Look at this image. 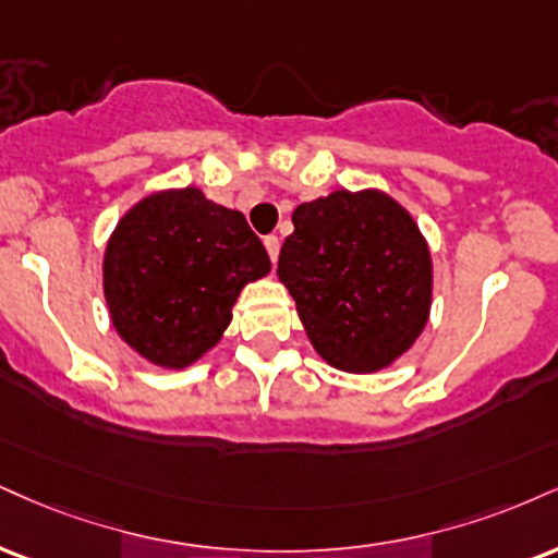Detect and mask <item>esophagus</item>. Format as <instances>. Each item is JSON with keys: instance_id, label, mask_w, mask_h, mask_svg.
<instances>
[{"instance_id": "obj_1", "label": "esophagus", "mask_w": 558, "mask_h": 558, "mask_svg": "<svg viewBox=\"0 0 558 558\" xmlns=\"http://www.w3.org/2000/svg\"><path fill=\"white\" fill-rule=\"evenodd\" d=\"M265 250H267V254H270V259L275 262L278 259V252H280V239L278 236H265Z\"/></svg>"}]
</instances>
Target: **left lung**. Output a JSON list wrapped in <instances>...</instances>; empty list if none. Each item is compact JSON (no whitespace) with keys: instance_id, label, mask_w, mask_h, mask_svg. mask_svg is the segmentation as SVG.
I'll list each match as a JSON object with an SVG mask.
<instances>
[{"instance_id":"1","label":"left lung","mask_w":558,"mask_h":558,"mask_svg":"<svg viewBox=\"0 0 558 558\" xmlns=\"http://www.w3.org/2000/svg\"><path fill=\"white\" fill-rule=\"evenodd\" d=\"M278 278L314 351L351 374L392 366L424 332L432 308L424 233L379 190H338L299 205Z\"/></svg>"}]
</instances>
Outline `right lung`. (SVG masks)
<instances>
[{
    "mask_svg": "<svg viewBox=\"0 0 558 558\" xmlns=\"http://www.w3.org/2000/svg\"><path fill=\"white\" fill-rule=\"evenodd\" d=\"M267 272L270 257L244 215L184 186L124 213L106 244L104 296L132 351L186 368L223 338L241 288Z\"/></svg>",
    "mask_w": 558,
    "mask_h": 558,
    "instance_id": "obj_1",
    "label": "right lung"
}]
</instances>
